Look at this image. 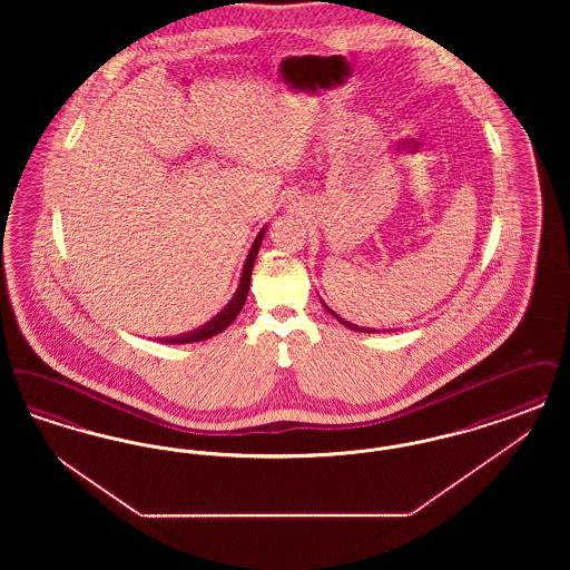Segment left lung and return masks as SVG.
<instances>
[{"instance_id": "1", "label": "left lung", "mask_w": 570, "mask_h": 570, "mask_svg": "<svg viewBox=\"0 0 570 570\" xmlns=\"http://www.w3.org/2000/svg\"><path fill=\"white\" fill-rule=\"evenodd\" d=\"M325 307H326V305H325ZM326 312H328V314H331V316H335V318H337V321H340V323H342V325L348 326V328H354V331H363V333H365V328H361V326L353 325V323H348V321H344V318H340V316H337V314H335V312H331V309H328V307H326ZM370 333H372V328H370Z\"/></svg>"}]
</instances>
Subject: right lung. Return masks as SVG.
Segmentation results:
<instances>
[{
  "label": "right lung",
  "instance_id": "add662e5",
  "mask_svg": "<svg viewBox=\"0 0 570 570\" xmlns=\"http://www.w3.org/2000/svg\"><path fill=\"white\" fill-rule=\"evenodd\" d=\"M263 235H265V230L258 233L256 242L252 244V249H249V254H247V258H245L244 275H242L239 288H237L233 301L217 314L214 321H209L207 325H203L200 328L191 331V333H186V335H179V337H166V340H164L166 344H190V342L209 340V337H214L217 333H222L226 326L230 325V323L239 316V312H242V307H244L245 298H247L249 279H252V267H254V263H256V254H258V247H261V242H263Z\"/></svg>",
  "mask_w": 570,
  "mask_h": 570
}]
</instances>
